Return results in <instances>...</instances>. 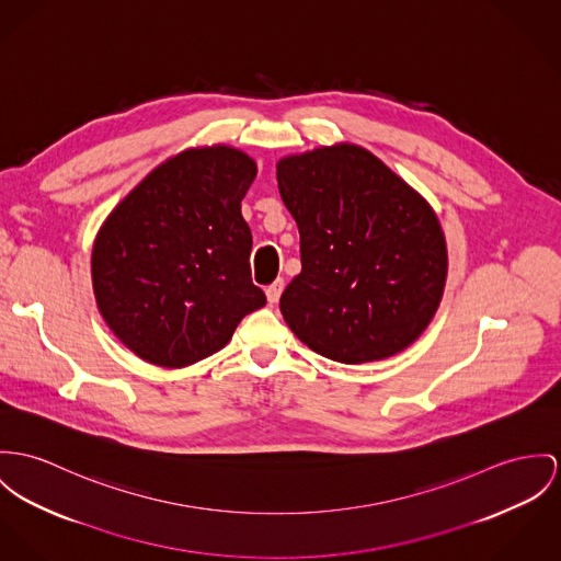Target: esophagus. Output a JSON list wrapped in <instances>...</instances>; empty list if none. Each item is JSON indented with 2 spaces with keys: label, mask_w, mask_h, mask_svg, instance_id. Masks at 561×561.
Listing matches in <instances>:
<instances>
[{
  "label": "esophagus",
  "mask_w": 561,
  "mask_h": 561,
  "mask_svg": "<svg viewBox=\"0 0 561 561\" xmlns=\"http://www.w3.org/2000/svg\"><path fill=\"white\" fill-rule=\"evenodd\" d=\"M264 293H266V301L271 302V305H275V302L279 301L282 293H284V282H282V279L273 282Z\"/></svg>",
  "instance_id": "obj_1"
}]
</instances>
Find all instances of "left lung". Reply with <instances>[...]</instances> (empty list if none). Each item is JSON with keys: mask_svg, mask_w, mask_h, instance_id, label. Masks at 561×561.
I'll list each match as a JSON object with an SVG mask.
<instances>
[{"mask_svg": "<svg viewBox=\"0 0 561 561\" xmlns=\"http://www.w3.org/2000/svg\"><path fill=\"white\" fill-rule=\"evenodd\" d=\"M277 187L301 234V273L279 299L290 331L345 365L414 344L448 275L432 205L354 142L282 158Z\"/></svg>", "mask_w": 561, "mask_h": 561, "instance_id": "left-lung-1", "label": "left lung"}]
</instances>
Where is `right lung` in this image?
Returning <instances> with one entry per match:
<instances>
[{"mask_svg":"<svg viewBox=\"0 0 561 561\" xmlns=\"http://www.w3.org/2000/svg\"><path fill=\"white\" fill-rule=\"evenodd\" d=\"M256 174L254 158L237 147H190L102 221L91 248L93 297L138 358L190 367L266 302L252 284V232L241 214Z\"/></svg>","mask_w":561,"mask_h":561,"instance_id":"obj_1","label":"right lung"}]
</instances>
